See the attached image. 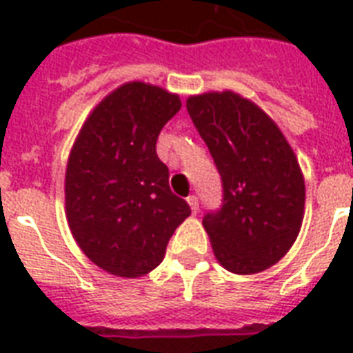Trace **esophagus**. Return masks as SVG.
<instances>
[{"label":"esophagus","mask_w":353,"mask_h":353,"mask_svg":"<svg viewBox=\"0 0 353 353\" xmlns=\"http://www.w3.org/2000/svg\"><path fill=\"white\" fill-rule=\"evenodd\" d=\"M187 201H188V205H190V210H192V214H198V210H199L198 198H196V196H188Z\"/></svg>","instance_id":"1"}]
</instances>
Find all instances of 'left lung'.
<instances>
[{"label": "left lung", "instance_id": "obj_1", "mask_svg": "<svg viewBox=\"0 0 353 353\" xmlns=\"http://www.w3.org/2000/svg\"><path fill=\"white\" fill-rule=\"evenodd\" d=\"M188 115L223 183V205L203 218L216 260L254 274L279 262L304 220L306 187L276 122L234 91L188 97Z\"/></svg>", "mask_w": 353, "mask_h": 353}]
</instances>
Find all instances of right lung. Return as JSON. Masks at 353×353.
<instances>
[{
  "label": "right lung",
  "mask_w": 353,
  "mask_h": 353,
  "mask_svg": "<svg viewBox=\"0 0 353 353\" xmlns=\"http://www.w3.org/2000/svg\"><path fill=\"white\" fill-rule=\"evenodd\" d=\"M179 110L176 93L126 82L97 104L77 135L65 170V216L82 252L110 274L150 273L190 216L155 152L161 130Z\"/></svg>",
  "instance_id": "obj_1"
}]
</instances>
